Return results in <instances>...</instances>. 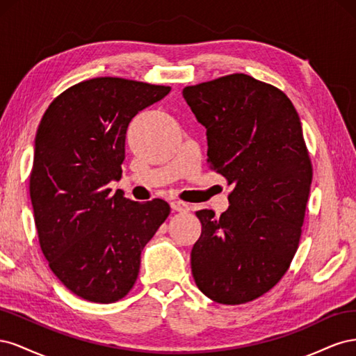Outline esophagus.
Returning <instances> with one entry per match:
<instances>
[{
  "label": "esophagus",
  "instance_id": "1",
  "mask_svg": "<svg viewBox=\"0 0 356 356\" xmlns=\"http://www.w3.org/2000/svg\"><path fill=\"white\" fill-rule=\"evenodd\" d=\"M170 208L177 212H188V209H190L188 204L186 202H181V200H172Z\"/></svg>",
  "mask_w": 356,
  "mask_h": 356
}]
</instances>
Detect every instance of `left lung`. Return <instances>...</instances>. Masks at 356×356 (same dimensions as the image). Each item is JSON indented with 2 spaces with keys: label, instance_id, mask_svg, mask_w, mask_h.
Instances as JSON below:
<instances>
[{
  "label": "left lung",
  "instance_id": "obj_1",
  "mask_svg": "<svg viewBox=\"0 0 356 356\" xmlns=\"http://www.w3.org/2000/svg\"><path fill=\"white\" fill-rule=\"evenodd\" d=\"M207 129L208 163L233 191L220 217L197 211L191 273L202 293L242 305L273 288L293 261L312 184L300 117L288 96L232 74L182 90Z\"/></svg>",
  "mask_w": 356,
  "mask_h": 356
}]
</instances>
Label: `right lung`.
Instances as JSON below:
<instances>
[{
    "label": "right lung",
    "mask_w": 356,
    "mask_h": 356,
    "mask_svg": "<svg viewBox=\"0 0 356 356\" xmlns=\"http://www.w3.org/2000/svg\"><path fill=\"white\" fill-rule=\"evenodd\" d=\"M168 86L98 77L53 101L35 135L29 193L41 251L71 293L114 303L132 289L141 251L170 212L106 186L122 178L127 126Z\"/></svg>",
    "instance_id": "right-lung-1"
}]
</instances>
